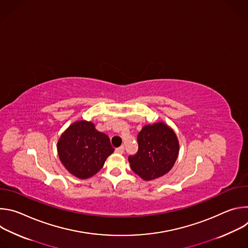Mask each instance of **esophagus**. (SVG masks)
I'll list each match as a JSON object with an SVG mask.
<instances>
[{"instance_id": "1", "label": "esophagus", "mask_w": 248, "mask_h": 248, "mask_svg": "<svg viewBox=\"0 0 248 248\" xmlns=\"http://www.w3.org/2000/svg\"><path fill=\"white\" fill-rule=\"evenodd\" d=\"M124 151V146H121V147L116 148V152L119 153V154H123Z\"/></svg>"}]
</instances>
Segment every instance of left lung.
<instances>
[{
    "label": "left lung",
    "instance_id": "1",
    "mask_svg": "<svg viewBox=\"0 0 248 248\" xmlns=\"http://www.w3.org/2000/svg\"><path fill=\"white\" fill-rule=\"evenodd\" d=\"M137 143L138 151L128 161L131 170L145 181L167 173L179 155L178 138L164 123L145 125L137 135Z\"/></svg>",
    "mask_w": 248,
    "mask_h": 248
}]
</instances>
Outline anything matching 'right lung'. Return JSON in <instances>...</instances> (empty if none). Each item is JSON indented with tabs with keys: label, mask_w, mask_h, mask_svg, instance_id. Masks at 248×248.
<instances>
[{
	"label": "right lung",
	"mask_w": 248,
	"mask_h": 248,
	"mask_svg": "<svg viewBox=\"0 0 248 248\" xmlns=\"http://www.w3.org/2000/svg\"><path fill=\"white\" fill-rule=\"evenodd\" d=\"M114 152L108 135L95 125L79 121L70 125L58 142V153L64 168L79 179H88L99 171Z\"/></svg>",
	"instance_id": "1"
}]
</instances>
